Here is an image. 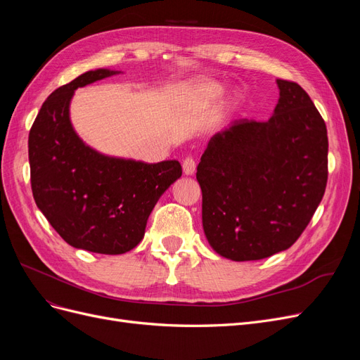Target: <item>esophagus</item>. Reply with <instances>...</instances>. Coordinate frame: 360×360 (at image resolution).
Masks as SVG:
<instances>
[{"label":"esophagus","mask_w":360,"mask_h":360,"mask_svg":"<svg viewBox=\"0 0 360 360\" xmlns=\"http://www.w3.org/2000/svg\"><path fill=\"white\" fill-rule=\"evenodd\" d=\"M195 168H197V165H195V160L192 158H186V159L183 160V172H184V176H193Z\"/></svg>","instance_id":"obj_1"}]
</instances>
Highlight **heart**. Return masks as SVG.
I'll use <instances>...</instances> for the list:
<instances>
[{
  "label": "heart",
  "instance_id": "obj_1",
  "mask_svg": "<svg viewBox=\"0 0 360 360\" xmlns=\"http://www.w3.org/2000/svg\"><path fill=\"white\" fill-rule=\"evenodd\" d=\"M222 96V86L210 79H198L189 85L188 97L192 105L198 108H209L214 105Z\"/></svg>",
  "mask_w": 360,
  "mask_h": 360
}]
</instances>
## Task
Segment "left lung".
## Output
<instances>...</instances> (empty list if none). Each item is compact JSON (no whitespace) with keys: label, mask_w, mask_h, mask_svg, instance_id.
<instances>
[{"label":"left lung","mask_w":360,"mask_h":360,"mask_svg":"<svg viewBox=\"0 0 360 360\" xmlns=\"http://www.w3.org/2000/svg\"><path fill=\"white\" fill-rule=\"evenodd\" d=\"M267 122L236 120L214 134L197 168L202 226L210 246L233 261L288 249L317 210L328 183V129L308 93L278 79Z\"/></svg>","instance_id":"1"}]
</instances>
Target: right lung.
<instances>
[{
    "label": "right lung",
    "mask_w": 360,
    "mask_h": 360,
    "mask_svg": "<svg viewBox=\"0 0 360 360\" xmlns=\"http://www.w3.org/2000/svg\"><path fill=\"white\" fill-rule=\"evenodd\" d=\"M117 73L96 69L60 86L43 102L28 136L40 212L70 246L106 255L124 254L143 240L153 207L181 177L179 160L106 156L76 135L69 115L75 90Z\"/></svg>",
    "instance_id": "obj_1"
}]
</instances>
